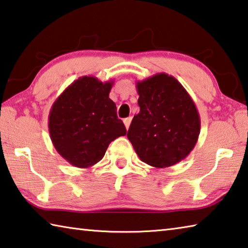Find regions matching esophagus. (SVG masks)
<instances>
[{"label": "esophagus", "mask_w": 248, "mask_h": 248, "mask_svg": "<svg viewBox=\"0 0 248 248\" xmlns=\"http://www.w3.org/2000/svg\"><path fill=\"white\" fill-rule=\"evenodd\" d=\"M124 125H125V128L128 129L130 124H131V117H129V118H125V119L124 120Z\"/></svg>", "instance_id": "34e87169"}]
</instances>
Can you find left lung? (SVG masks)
Returning a JSON list of instances; mask_svg holds the SVG:
<instances>
[{
  "mask_svg": "<svg viewBox=\"0 0 248 248\" xmlns=\"http://www.w3.org/2000/svg\"><path fill=\"white\" fill-rule=\"evenodd\" d=\"M140 112L128 139L142 162L156 169L188 156L198 141L200 117L194 100L171 75L157 73L137 82Z\"/></svg>",
  "mask_w": 248,
  "mask_h": 248,
  "instance_id": "left-lung-1",
  "label": "left lung"
}]
</instances>
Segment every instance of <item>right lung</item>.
Returning a JSON list of instances; mask_svg holds the SVG:
<instances>
[{"mask_svg":"<svg viewBox=\"0 0 248 248\" xmlns=\"http://www.w3.org/2000/svg\"><path fill=\"white\" fill-rule=\"evenodd\" d=\"M114 81L82 77L69 85L49 112V133L53 146L71 165L89 169L104 157L109 143L125 136L109 98Z\"/></svg>","mask_w":248,"mask_h":248,"instance_id":"obj_1","label":"right lung"}]
</instances>
